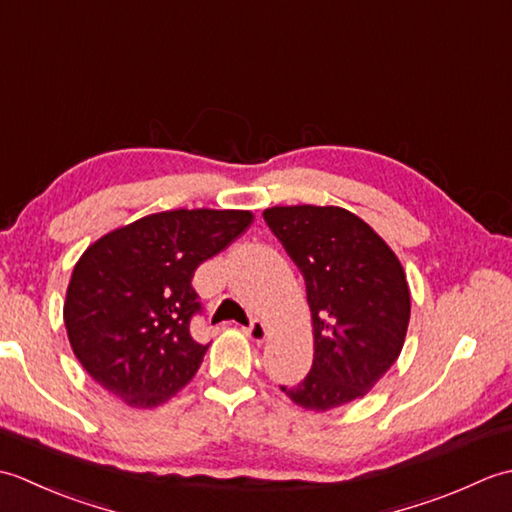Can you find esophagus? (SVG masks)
Returning <instances> with one entry per match:
<instances>
[{
    "label": "esophagus",
    "instance_id": "obj_1",
    "mask_svg": "<svg viewBox=\"0 0 512 512\" xmlns=\"http://www.w3.org/2000/svg\"><path fill=\"white\" fill-rule=\"evenodd\" d=\"M244 332H246L248 339H253V341H257V343L266 341V336H268L266 323H262L259 319H253V321H250V323L246 325V328H244Z\"/></svg>",
    "mask_w": 512,
    "mask_h": 512
}]
</instances>
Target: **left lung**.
<instances>
[{"mask_svg": "<svg viewBox=\"0 0 512 512\" xmlns=\"http://www.w3.org/2000/svg\"><path fill=\"white\" fill-rule=\"evenodd\" d=\"M264 220L301 270L314 328L308 376L281 391L312 411L363 398L405 343L411 297L398 257L339 206H273Z\"/></svg>", "mask_w": 512, "mask_h": 512, "instance_id": "left-lung-1", "label": "left lung"}]
</instances>
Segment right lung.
I'll use <instances>...</instances> for the list:
<instances>
[{"label":"right lung","instance_id":"right-lung-1","mask_svg":"<svg viewBox=\"0 0 512 512\" xmlns=\"http://www.w3.org/2000/svg\"><path fill=\"white\" fill-rule=\"evenodd\" d=\"M250 222L248 211H165L116 228L85 250L63 306L85 372L136 409L176 396L209 350L191 336V319L202 314L193 273Z\"/></svg>","mask_w":512,"mask_h":512}]
</instances>
